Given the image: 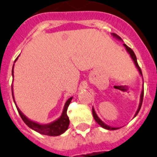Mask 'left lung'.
Segmentation results:
<instances>
[{
  "mask_svg": "<svg viewBox=\"0 0 157 157\" xmlns=\"http://www.w3.org/2000/svg\"><path fill=\"white\" fill-rule=\"evenodd\" d=\"M112 36H113L115 39H116L117 40H120V41H122V39H121V38L119 37V36H118V35L115 34V33H112ZM123 45H124V47L125 48V49H126L127 52H128V54H129L130 57L132 58V61L134 62L135 63V66H136V67L137 68V70H139V73H140V75L143 77V74H142V71H141V69L140 68V67H139L138 65V63H137V59H136V55H135L134 52L132 51V49H130L128 46H127L125 44H123ZM143 94H144V90H143V89L142 90V92H141V94H140V105H139V107H138V109H137V111H136V114H135L134 117H136V115H138L139 112H140V108H141V106H142V104H143ZM92 113H93V116H94V120L96 121V122L99 125H101V126L102 127V128H105V129H108V130H116V129H118V128H120L119 127H117V128H115V127H112L110 126V125H108L107 124H105V122H104L103 121H101V120L100 119V118H99L98 116V115H97L96 112H95L94 108V107L92 108Z\"/></svg>",
  "mask_w": 157,
  "mask_h": 157,
  "instance_id": "8db88e82",
  "label": "left lung"
}]
</instances>
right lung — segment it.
Returning <instances> with one entry per match:
<instances>
[{
  "label": "right lung",
  "mask_w": 157,
  "mask_h": 157,
  "mask_svg": "<svg viewBox=\"0 0 157 157\" xmlns=\"http://www.w3.org/2000/svg\"><path fill=\"white\" fill-rule=\"evenodd\" d=\"M17 59V58L16 59L14 63L16 62V60ZM14 66L13 65L12 67V77L14 78ZM11 91H12V97L13 100H14V104L16 105V108H17V112H18L19 115L21 116V118H22V120L24 121V122L25 123L26 125L29 127L30 128L33 129L34 131L40 133L42 135H46V136H59V135L63 134V133L65 132L66 131L68 128L69 125H70V119H69L68 116H67V108H68L69 105L71 102L72 99H73V97L70 98L66 102L65 105L63 107V110L62 115L59 118H57L56 120L53 121L52 122L49 123V124H40L39 122H36V121H32V120L29 119V118L25 116L22 112H21V110L19 109L17 105H16L15 100H14V91H13V85L11 86Z\"/></svg>",
  "instance_id": "obj_1"
}]
</instances>
